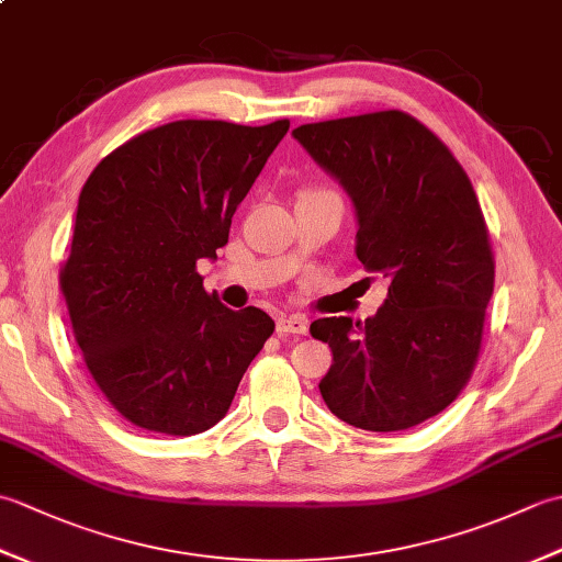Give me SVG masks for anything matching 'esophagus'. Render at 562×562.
Listing matches in <instances>:
<instances>
[{
  "label": "esophagus",
  "instance_id": "34e87169",
  "mask_svg": "<svg viewBox=\"0 0 562 562\" xmlns=\"http://www.w3.org/2000/svg\"><path fill=\"white\" fill-rule=\"evenodd\" d=\"M306 330H308V326H306V318H302V316H280L278 318V333L280 336H306Z\"/></svg>",
  "mask_w": 562,
  "mask_h": 562
}]
</instances>
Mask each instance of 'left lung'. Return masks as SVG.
<instances>
[{
	"mask_svg": "<svg viewBox=\"0 0 562 562\" xmlns=\"http://www.w3.org/2000/svg\"><path fill=\"white\" fill-rule=\"evenodd\" d=\"M350 195L355 254L391 280L374 316L318 318L330 413L369 432H398L447 408L479 362L495 260L483 210L461 164L403 111L292 130Z\"/></svg>",
	"mask_w": 562,
	"mask_h": 562,
	"instance_id": "left-lung-1",
	"label": "left lung"
}]
</instances>
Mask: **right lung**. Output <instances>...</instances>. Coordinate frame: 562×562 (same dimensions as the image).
Returning <instances> with one entry per match:
<instances>
[{
    "mask_svg": "<svg viewBox=\"0 0 562 562\" xmlns=\"http://www.w3.org/2000/svg\"><path fill=\"white\" fill-rule=\"evenodd\" d=\"M288 130L166 123L113 149L83 183L59 288L89 374L127 423L205 432L272 336L266 312L226 308L195 266L229 241L238 202Z\"/></svg>",
    "mask_w": 562,
    "mask_h": 562,
    "instance_id": "right-lung-1",
    "label": "right lung"
}]
</instances>
